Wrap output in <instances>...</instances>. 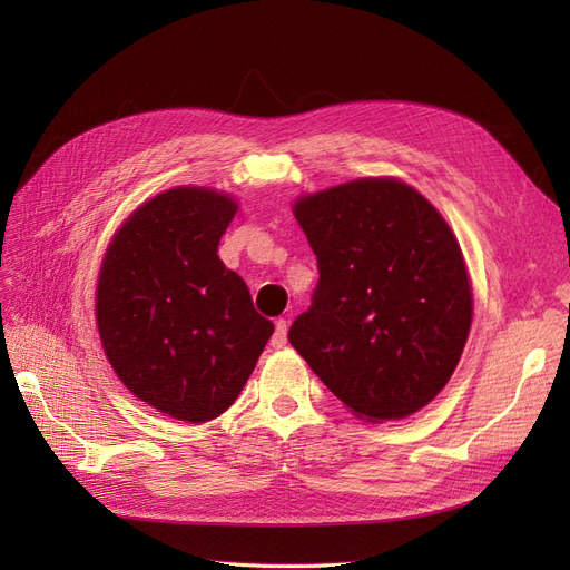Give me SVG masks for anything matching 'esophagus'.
<instances>
[{
    "mask_svg": "<svg viewBox=\"0 0 570 570\" xmlns=\"http://www.w3.org/2000/svg\"><path fill=\"white\" fill-rule=\"evenodd\" d=\"M271 344H273L275 350H281V347H285V344H287V321L285 318L275 321V333L271 337Z\"/></svg>",
    "mask_w": 570,
    "mask_h": 570,
    "instance_id": "obj_1",
    "label": "esophagus"
}]
</instances>
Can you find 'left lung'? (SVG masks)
Instances as JSON below:
<instances>
[{
	"mask_svg": "<svg viewBox=\"0 0 570 570\" xmlns=\"http://www.w3.org/2000/svg\"><path fill=\"white\" fill-rule=\"evenodd\" d=\"M295 216L318 264L289 342L337 400L368 421L423 409L471 331L461 247L416 189L368 178L304 197Z\"/></svg>",
	"mask_w": 570,
	"mask_h": 570,
	"instance_id": "1",
	"label": "left lung"
}]
</instances>
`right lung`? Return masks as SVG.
<instances>
[{"label":"right lung","mask_w":570,"mask_h":570,"mask_svg":"<svg viewBox=\"0 0 570 570\" xmlns=\"http://www.w3.org/2000/svg\"><path fill=\"white\" fill-rule=\"evenodd\" d=\"M235 212L214 189H168L120 226L101 264L97 325L109 364L178 421L220 416L273 335L247 283L218 258Z\"/></svg>","instance_id":"add662e5"}]
</instances>
